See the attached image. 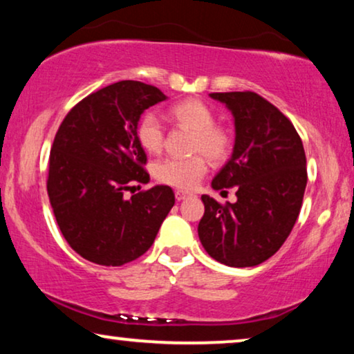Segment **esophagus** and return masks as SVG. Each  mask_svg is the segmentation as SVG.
Returning a JSON list of instances; mask_svg holds the SVG:
<instances>
[{
  "instance_id": "1",
  "label": "esophagus",
  "mask_w": 354,
  "mask_h": 354,
  "mask_svg": "<svg viewBox=\"0 0 354 354\" xmlns=\"http://www.w3.org/2000/svg\"><path fill=\"white\" fill-rule=\"evenodd\" d=\"M188 196H190V193H188V192H183V190H177L176 192V200L177 201L185 200V198H188Z\"/></svg>"
}]
</instances>
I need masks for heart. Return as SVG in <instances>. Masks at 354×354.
Returning a JSON list of instances; mask_svg holds the SVG:
<instances>
[{"mask_svg": "<svg viewBox=\"0 0 354 354\" xmlns=\"http://www.w3.org/2000/svg\"><path fill=\"white\" fill-rule=\"evenodd\" d=\"M177 124L193 132L190 158H166L154 164L153 174L159 182L176 188H193L207 172V161L219 162L230 153L232 137L224 127L216 125V115L203 101L188 98L169 109ZM137 138L145 151L156 154L164 145V124L156 113H147L137 125Z\"/></svg>", "mask_w": 354, "mask_h": 354, "instance_id": "1", "label": "heart"}]
</instances>
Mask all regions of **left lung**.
<instances>
[{
	"label": "left lung",
	"mask_w": 354,
	"mask_h": 354,
	"mask_svg": "<svg viewBox=\"0 0 354 354\" xmlns=\"http://www.w3.org/2000/svg\"><path fill=\"white\" fill-rule=\"evenodd\" d=\"M234 115L232 156L212 178V188L236 201L221 205L203 195L198 236L206 253L230 268H253L288 239L306 188V154L293 124L253 91L211 93Z\"/></svg>",
	"instance_id": "8db88e82"
}]
</instances>
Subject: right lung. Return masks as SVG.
<instances>
[{"label": "right lung", "instance_id": "1", "mask_svg": "<svg viewBox=\"0 0 354 354\" xmlns=\"http://www.w3.org/2000/svg\"><path fill=\"white\" fill-rule=\"evenodd\" d=\"M164 100L156 86L120 80L82 100L59 125L48 196L61 234L86 261L122 266L140 258L176 203L167 185L124 196L149 182L137 125L145 109Z\"/></svg>", "mask_w": 354, "mask_h": 354}]
</instances>
